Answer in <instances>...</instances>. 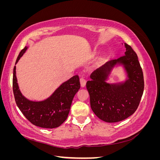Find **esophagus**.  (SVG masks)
Returning a JSON list of instances; mask_svg holds the SVG:
<instances>
[{"label":"esophagus","instance_id":"1","mask_svg":"<svg viewBox=\"0 0 160 160\" xmlns=\"http://www.w3.org/2000/svg\"><path fill=\"white\" fill-rule=\"evenodd\" d=\"M80 83H81V86L82 88H84L86 85V80L83 78V77H81L80 78Z\"/></svg>","mask_w":160,"mask_h":160}]
</instances>
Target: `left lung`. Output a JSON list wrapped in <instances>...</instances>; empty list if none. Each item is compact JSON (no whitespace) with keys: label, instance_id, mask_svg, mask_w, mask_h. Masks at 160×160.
Listing matches in <instances>:
<instances>
[{"label":"left lung","instance_id":"obj_1","mask_svg":"<svg viewBox=\"0 0 160 160\" xmlns=\"http://www.w3.org/2000/svg\"><path fill=\"white\" fill-rule=\"evenodd\" d=\"M124 47L125 55L109 61L95 70L91 74V81L86 83L91 109L105 122H118L134 113L143 93V74L138 55L127 43ZM117 63L124 65L128 79L122 84L106 83L111 69Z\"/></svg>","mask_w":160,"mask_h":160}]
</instances>
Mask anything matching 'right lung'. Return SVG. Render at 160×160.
<instances>
[{"instance_id": "right-lung-1", "label": "right lung", "mask_w": 160, "mask_h": 160, "mask_svg": "<svg viewBox=\"0 0 160 160\" xmlns=\"http://www.w3.org/2000/svg\"><path fill=\"white\" fill-rule=\"evenodd\" d=\"M27 49L25 47L19 53L16 63ZM80 89L78 75H75L61 84L46 100L31 101L26 99L19 90L14 67L12 89L15 102L24 116L36 126L55 128L60 126L68 117L72 99Z\"/></svg>"}]
</instances>
